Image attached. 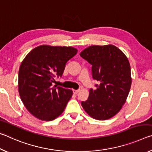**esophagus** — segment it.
<instances>
[{
  "instance_id": "obj_1",
  "label": "esophagus",
  "mask_w": 152,
  "mask_h": 152,
  "mask_svg": "<svg viewBox=\"0 0 152 152\" xmlns=\"http://www.w3.org/2000/svg\"><path fill=\"white\" fill-rule=\"evenodd\" d=\"M80 92V89H78V90H73V92L75 94H77L78 93V92Z\"/></svg>"
}]
</instances>
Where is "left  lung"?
Returning <instances> with one entry per match:
<instances>
[{"label": "left lung", "mask_w": 152, "mask_h": 152, "mask_svg": "<svg viewBox=\"0 0 152 152\" xmlns=\"http://www.w3.org/2000/svg\"><path fill=\"white\" fill-rule=\"evenodd\" d=\"M92 65V77L99 84L91 88L89 96L81 104L91 117L106 120L119 111L132 85L127 58L116 46L92 45L80 53Z\"/></svg>", "instance_id": "1"}]
</instances>
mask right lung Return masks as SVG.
<instances>
[{
	"instance_id": "obj_1",
	"label": "right lung",
	"mask_w": 152,
	"mask_h": 152,
	"mask_svg": "<svg viewBox=\"0 0 152 152\" xmlns=\"http://www.w3.org/2000/svg\"><path fill=\"white\" fill-rule=\"evenodd\" d=\"M77 51L72 47L43 45L32 50L23 61L19 71V95L33 116L51 121L62 113L72 91L52 84L61 77L67 61Z\"/></svg>"
}]
</instances>
